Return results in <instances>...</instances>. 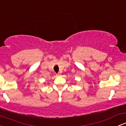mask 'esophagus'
Wrapping results in <instances>:
<instances>
[{"instance_id":"1","label":"esophagus","mask_w":126,"mask_h":126,"mask_svg":"<svg viewBox=\"0 0 126 126\" xmlns=\"http://www.w3.org/2000/svg\"><path fill=\"white\" fill-rule=\"evenodd\" d=\"M60 73H59V74H56V76H57V77H59V76H60Z\"/></svg>"}]
</instances>
